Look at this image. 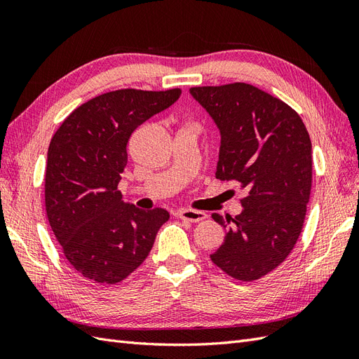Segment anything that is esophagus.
<instances>
[{
    "mask_svg": "<svg viewBox=\"0 0 359 359\" xmlns=\"http://www.w3.org/2000/svg\"><path fill=\"white\" fill-rule=\"evenodd\" d=\"M180 219L190 223H198L206 219V214L203 211H196V210H181Z\"/></svg>",
    "mask_w": 359,
    "mask_h": 359,
    "instance_id": "34e87169",
    "label": "esophagus"
}]
</instances>
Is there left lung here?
<instances>
[{
  "mask_svg": "<svg viewBox=\"0 0 359 359\" xmlns=\"http://www.w3.org/2000/svg\"><path fill=\"white\" fill-rule=\"evenodd\" d=\"M222 135L215 177L236 181L243 212L212 219L226 232L211 260L227 276L255 281L295 247L311 191V140L295 109L256 86H193Z\"/></svg>",
  "mask_w": 359,
  "mask_h": 359,
  "instance_id": "1",
  "label": "left lung"
}]
</instances>
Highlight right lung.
<instances>
[{"label":"right lung","mask_w":359,"mask_h":359,"mask_svg":"<svg viewBox=\"0 0 359 359\" xmlns=\"http://www.w3.org/2000/svg\"><path fill=\"white\" fill-rule=\"evenodd\" d=\"M180 88L116 90L81 104L62 121L48 149L45 205L62 255L81 276L115 285L144 262L169 212L121 201L118 182L127 144L148 118L165 111Z\"/></svg>","instance_id":"obj_1"}]
</instances>
